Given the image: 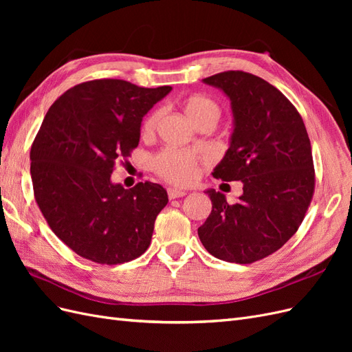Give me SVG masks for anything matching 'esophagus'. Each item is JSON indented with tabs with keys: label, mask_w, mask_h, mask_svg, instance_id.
Listing matches in <instances>:
<instances>
[{
	"label": "esophagus",
	"mask_w": 352,
	"mask_h": 352,
	"mask_svg": "<svg viewBox=\"0 0 352 352\" xmlns=\"http://www.w3.org/2000/svg\"><path fill=\"white\" fill-rule=\"evenodd\" d=\"M167 195H168L170 199H176V198H180V197H185L186 192H185V190H180V189H176V188H168Z\"/></svg>",
	"instance_id": "34e87169"
}]
</instances>
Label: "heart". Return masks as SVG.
Masks as SVG:
<instances>
[{
    "instance_id": "heart-1",
    "label": "heart",
    "mask_w": 352,
    "mask_h": 352,
    "mask_svg": "<svg viewBox=\"0 0 352 352\" xmlns=\"http://www.w3.org/2000/svg\"><path fill=\"white\" fill-rule=\"evenodd\" d=\"M184 111L194 124L207 117L217 119L219 107L204 95H192L184 101ZM160 120V111H153L142 123V133L153 135ZM199 158L194 154L177 150H166L154 158V168L160 176L177 185L192 184L198 175Z\"/></svg>"
}]
</instances>
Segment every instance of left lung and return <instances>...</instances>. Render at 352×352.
<instances>
[{
    "label": "left lung",
    "instance_id": "left-lung-1",
    "mask_svg": "<svg viewBox=\"0 0 352 352\" xmlns=\"http://www.w3.org/2000/svg\"><path fill=\"white\" fill-rule=\"evenodd\" d=\"M202 82L226 95L233 114L229 148L211 175L241 180L243 192L229 204L225 194L207 189L212 208L198 236L216 258L258 261L302 223L314 192L311 144L300 113L264 79L229 70Z\"/></svg>",
    "mask_w": 352,
    "mask_h": 352
}]
</instances>
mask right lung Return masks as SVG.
Listing matches in <instances>:
<instances>
[{"label": "right lung", "instance_id": "add662e5", "mask_svg": "<svg viewBox=\"0 0 352 352\" xmlns=\"http://www.w3.org/2000/svg\"><path fill=\"white\" fill-rule=\"evenodd\" d=\"M170 91L89 80L66 91L45 114L30 150L35 199L51 230L80 257L122 264L150 247L166 189L151 182L124 189L111 173L140 144L142 117Z\"/></svg>", "mask_w": 352, "mask_h": 352}]
</instances>
